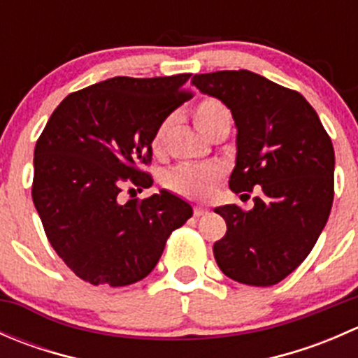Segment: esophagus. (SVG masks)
<instances>
[{"instance_id":"1","label":"esophagus","mask_w":358,"mask_h":358,"mask_svg":"<svg viewBox=\"0 0 358 358\" xmlns=\"http://www.w3.org/2000/svg\"><path fill=\"white\" fill-rule=\"evenodd\" d=\"M204 215H208V208H204V206H196V208H194V216H196V218Z\"/></svg>"}]
</instances>
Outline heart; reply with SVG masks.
<instances>
[{"instance_id": "1", "label": "heart", "mask_w": 358, "mask_h": 358, "mask_svg": "<svg viewBox=\"0 0 358 358\" xmlns=\"http://www.w3.org/2000/svg\"><path fill=\"white\" fill-rule=\"evenodd\" d=\"M192 117L197 129L208 138H213L222 131H229L232 126V114H230L229 107L215 96H202L194 106ZM169 126H171L169 119H164L154 129V135L150 138V149L156 156L164 154ZM222 176V169L216 166L182 164L176 166L164 176V185L166 189L175 192L176 196L185 197V199L206 201L215 194Z\"/></svg>"}]
</instances>
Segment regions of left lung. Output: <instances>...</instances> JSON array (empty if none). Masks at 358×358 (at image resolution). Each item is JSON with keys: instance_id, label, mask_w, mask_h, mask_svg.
Here are the masks:
<instances>
[{"instance_id": "left-lung-1", "label": "left lung", "mask_w": 358, "mask_h": 358, "mask_svg": "<svg viewBox=\"0 0 358 358\" xmlns=\"http://www.w3.org/2000/svg\"><path fill=\"white\" fill-rule=\"evenodd\" d=\"M202 93L222 100L237 126L230 189L255 208H216L227 234L213 246L220 270L248 286H273L315 246L334 199V149L301 93L251 71L196 74Z\"/></svg>"}]
</instances>
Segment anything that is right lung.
I'll return each mask as SVG.
<instances>
[{
  "label": "right lung",
  "instance_id": "1",
  "mask_svg": "<svg viewBox=\"0 0 358 358\" xmlns=\"http://www.w3.org/2000/svg\"><path fill=\"white\" fill-rule=\"evenodd\" d=\"M190 74L117 78L69 93L34 149L32 201L69 268L93 286H129L157 265L166 241L192 216L189 202L161 190L119 202L124 187L152 185L154 129L192 96ZM133 190V189H129Z\"/></svg>",
  "mask_w": 358,
  "mask_h": 358
}]
</instances>
